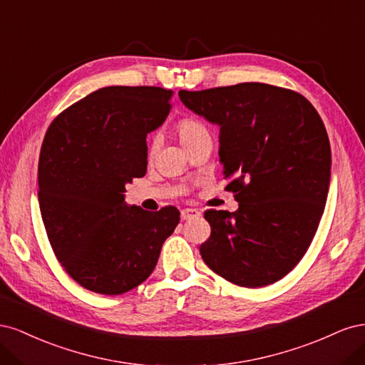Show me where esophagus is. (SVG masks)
Listing matches in <instances>:
<instances>
[{"mask_svg":"<svg viewBox=\"0 0 365 365\" xmlns=\"http://www.w3.org/2000/svg\"><path fill=\"white\" fill-rule=\"evenodd\" d=\"M200 216H201V212H200V210H196V208H184V210H181V219L182 220H190V219L200 217Z\"/></svg>","mask_w":365,"mask_h":365,"instance_id":"obj_1","label":"esophagus"}]
</instances>
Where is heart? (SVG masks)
<instances>
[{
    "mask_svg": "<svg viewBox=\"0 0 365 365\" xmlns=\"http://www.w3.org/2000/svg\"><path fill=\"white\" fill-rule=\"evenodd\" d=\"M176 132H178V137L184 146L190 145V143H193L195 140L208 134V130L202 121L192 117L181 118L178 123H176ZM153 150H155V143H152L149 152L152 153Z\"/></svg>",
    "mask_w": 365,
    "mask_h": 365,
    "instance_id": "obj_1",
    "label": "heart"
}]
</instances>
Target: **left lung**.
<instances>
[{
  "label": "left lung",
  "mask_w": 365,
  "mask_h": 365,
  "mask_svg": "<svg viewBox=\"0 0 365 365\" xmlns=\"http://www.w3.org/2000/svg\"><path fill=\"white\" fill-rule=\"evenodd\" d=\"M181 102L220 126L219 157L239 208L207 210V267L245 288L283 279L302 260L323 216L330 145L306 97L259 82L180 91Z\"/></svg>",
  "instance_id": "left-lung-1"
}]
</instances>
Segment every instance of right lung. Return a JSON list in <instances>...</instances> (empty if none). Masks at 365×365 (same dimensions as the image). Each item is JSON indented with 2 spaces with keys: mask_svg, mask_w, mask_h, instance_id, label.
<instances>
[{
  "mask_svg": "<svg viewBox=\"0 0 365 365\" xmlns=\"http://www.w3.org/2000/svg\"><path fill=\"white\" fill-rule=\"evenodd\" d=\"M172 94L101 88L61 113L43 137L41 216L63 269L88 291L120 295L145 282L180 222L175 207L150 213L125 202V185L146 175V137L169 115Z\"/></svg>",
  "mask_w": 365,
  "mask_h": 365,
  "instance_id": "1",
  "label": "right lung"
}]
</instances>
